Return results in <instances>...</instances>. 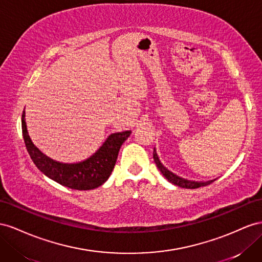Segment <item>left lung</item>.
<instances>
[{
	"label": "left lung",
	"mask_w": 262,
	"mask_h": 262,
	"mask_svg": "<svg viewBox=\"0 0 262 262\" xmlns=\"http://www.w3.org/2000/svg\"><path fill=\"white\" fill-rule=\"evenodd\" d=\"M154 160L157 164V167H158V169L160 170V172L163 174V177L167 179V180L171 183H173L178 186H180V188H184V189H198V188H201V186H205V185H208L211 184L212 182H214L216 179H214V180H210V181H206V182H196V181H190V180H185V179H182L180 177L176 176L174 173L171 172V171H169L166 167H163V164L160 162L158 156H157V152H156V149H154Z\"/></svg>",
	"instance_id": "1"
}]
</instances>
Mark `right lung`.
Listing matches in <instances>:
<instances>
[{
	"label": "right lung",
	"mask_w": 262,
	"mask_h": 262,
	"mask_svg": "<svg viewBox=\"0 0 262 262\" xmlns=\"http://www.w3.org/2000/svg\"><path fill=\"white\" fill-rule=\"evenodd\" d=\"M21 132L27 151L36 167L59 184L80 191L95 189L107 180L114 169L119 148L130 135V130L112 134L92 157L70 164L54 161L34 146L27 134L25 112L21 115Z\"/></svg>",
	"instance_id": "obj_1"
}]
</instances>
